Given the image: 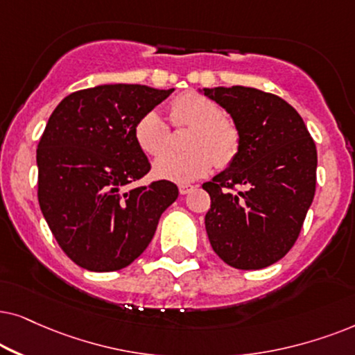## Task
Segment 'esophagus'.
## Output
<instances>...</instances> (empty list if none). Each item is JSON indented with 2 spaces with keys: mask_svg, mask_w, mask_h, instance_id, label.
<instances>
[{
  "mask_svg": "<svg viewBox=\"0 0 355 355\" xmlns=\"http://www.w3.org/2000/svg\"><path fill=\"white\" fill-rule=\"evenodd\" d=\"M193 185H180L178 187V191H180V195H187V193H190L193 190Z\"/></svg>",
  "mask_w": 355,
  "mask_h": 355,
  "instance_id": "esophagus-1",
  "label": "esophagus"
}]
</instances>
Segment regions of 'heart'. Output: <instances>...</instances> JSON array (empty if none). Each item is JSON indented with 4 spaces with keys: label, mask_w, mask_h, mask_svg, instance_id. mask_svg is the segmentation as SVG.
Wrapping results in <instances>:
<instances>
[{
    "label": "heart",
    "mask_w": 355,
    "mask_h": 355,
    "mask_svg": "<svg viewBox=\"0 0 355 355\" xmlns=\"http://www.w3.org/2000/svg\"><path fill=\"white\" fill-rule=\"evenodd\" d=\"M168 118L175 128H190L185 153H168L154 162V175L173 183L195 182L211 172L225 168L237 159L242 133L237 121L222 112L212 98L198 92H183L168 105ZM135 139L148 155H159L168 149L172 133L157 112H148L135 126Z\"/></svg>",
    "instance_id": "1"
}]
</instances>
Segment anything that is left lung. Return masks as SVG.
<instances>
[{"label":"left lung","instance_id":"left-lung-1","mask_svg":"<svg viewBox=\"0 0 355 355\" xmlns=\"http://www.w3.org/2000/svg\"><path fill=\"white\" fill-rule=\"evenodd\" d=\"M237 121L242 146L230 167L202 188L211 196L206 232L222 261L261 269L299 239L316 187V146L281 97L253 87L205 89Z\"/></svg>","mask_w":355,"mask_h":355}]
</instances>
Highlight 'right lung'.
<instances>
[{"instance_id":"right-lung-1","label":"right lung","mask_w":355,"mask_h":355,"mask_svg":"<svg viewBox=\"0 0 355 355\" xmlns=\"http://www.w3.org/2000/svg\"><path fill=\"white\" fill-rule=\"evenodd\" d=\"M173 89L103 84L69 94L37 148L39 205L69 259L89 271L126 268L148 248L162 212L178 198L168 180L130 188L150 164L135 126Z\"/></svg>"}]
</instances>
